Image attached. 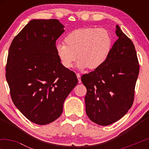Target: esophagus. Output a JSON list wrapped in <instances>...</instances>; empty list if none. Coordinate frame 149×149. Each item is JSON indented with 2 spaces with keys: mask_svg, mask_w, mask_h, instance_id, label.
<instances>
[{
  "mask_svg": "<svg viewBox=\"0 0 149 149\" xmlns=\"http://www.w3.org/2000/svg\"><path fill=\"white\" fill-rule=\"evenodd\" d=\"M77 78H78L79 83H81V74H79V73H77Z\"/></svg>",
  "mask_w": 149,
  "mask_h": 149,
  "instance_id": "esophagus-1",
  "label": "esophagus"
}]
</instances>
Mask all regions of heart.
Returning <instances> with one entry per match:
<instances>
[{
    "mask_svg": "<svg viewBox=\"0 0 149 149\" xmlns=\"http://www.w3.org/2000/svg\"><path fill=\"white\" fill-rule=\"evenodd\" d=\"M59 43L56 52L63 66L67 68L79 58L78 66L96 70L104 64L113 47V37L105 28H85L73 30Z\"/></svg>",
    "mask_w": 149,
    "mask_h": 149,
    "instance_id": "1",
    "label": "heart"
}]
</instances>
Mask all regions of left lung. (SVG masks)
<instances>
[{
	"label": "left lung",
	"instance_id": "obj_1",
	"mask_svg": "<svg viewBox=\"0 0 149 149\" xmlns=\"http://www.w3.org/2000/svg\"><path fill=\"white\" fill-rule=\"evenodd\" d=\"M118 39L100 68L81 77L87 88L86 113L91 121L109 125L123 117L133 104L139 62L133 42L116 26Z\"/></svg>",
	"mask_w": 149,
	"mask_h": 149
}]
</instances>
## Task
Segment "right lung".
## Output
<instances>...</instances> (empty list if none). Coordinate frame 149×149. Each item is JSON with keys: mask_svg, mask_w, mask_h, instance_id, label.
<instances>
[{"mask_svg": "<svg viewBox=\"0 0 149 149\" xmlns=\"http://www.w3.org/2000/svg\"><path fill=\"white\" fill-rule=\"evenodd\" d=\"M56 19L31 20L11 42L6 79L12 101L30 121L46 125L62 115L63 104L78 83L61 64L56 40L64 32Z\"/></svg>", "mask_w": 149, "mask_h": 149, "instance_id": "add662e5", "label": "right lung"}]
</instances>
